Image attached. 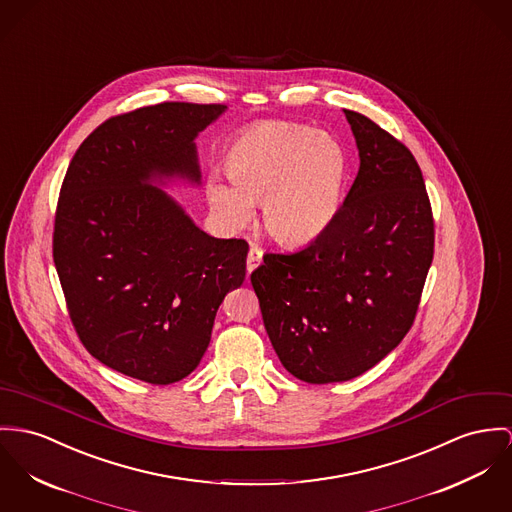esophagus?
Wrapping results in <instances>:
<instances>
[{"mask_svg": "<svg viewBox=\"0 0 512 512\" xmlns=\"http://www.w3.org/2000/svg\"><path fill=\"white\" fill-rule=\"evenodd\" d=\"M263 261V251L257 247H251L247 253V273H253Z\"/></svg>", "mask_w": 512, "mask_h": 512, "instance_id": "1", "label": "esophagus"}]
</instances>
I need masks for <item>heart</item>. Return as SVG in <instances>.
Here are the masks:
<instances>
[{
	"instance_id": "heart-1",
	"label": "heart",
	"mask_w": 512,
	"mask_h": 512,
	"mask_svg": "<svg viewBox=\"0 0 512 512\" xmlns=\"http://www.w3.org/2000/svg\"><path fill=\"white\" fill-rule=\"evenodd\" d=\"M226 175H212L206 197L224 230L236 232L261 202V222L284 247L310 245L341 212L349 159L327 132L269 122L243 132L226 152Z\"/></svg>"
}]
</instances>
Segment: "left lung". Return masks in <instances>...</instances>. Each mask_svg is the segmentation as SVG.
Segmentation results:
<instances>
[{
  "label": "left lung",
  "instance_id": "1",
  "mask_svg": "<svg viewBox=\"0 0 512 512\" xmlns=\"http://www.w3.org/2000/svg\"><path fill=\"white\" fill-rule=\"evenodd\" d=\"M343 113L360 167L337 220L251 273L275 353L308 384L353 380L392 353L433 263V212L413 154L370 118Z\"/></svg>",
  "mask_w": 512,
  "mask_h": 512
}]
</instances>
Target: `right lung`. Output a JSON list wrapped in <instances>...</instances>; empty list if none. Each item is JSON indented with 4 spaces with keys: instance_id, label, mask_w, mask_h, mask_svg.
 I'll list each match as a JSON object with an SVG mask.
<instances>
[{
    "instance_id": "right-lung-1",
    "label": "right lung",
    "mask_w": 512,
    "mask_h": 512,
    "mask_svg": "<svg viewBox=\"0 0 512 512\" xmlns=\"http://www.w3.org/2000/svg\"><path fill=\"white\" fill-rule=\"evenodd\" d=\"M226 111L161 103L109 118L68 167L54 265L81 343L124 376L156 386L189 376L245 278L247 243L208 236L163 191L200 187L195 140Z\"/></svg>"
}]
</instances>
